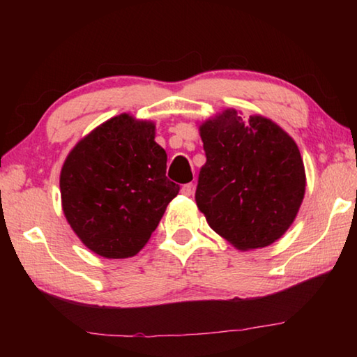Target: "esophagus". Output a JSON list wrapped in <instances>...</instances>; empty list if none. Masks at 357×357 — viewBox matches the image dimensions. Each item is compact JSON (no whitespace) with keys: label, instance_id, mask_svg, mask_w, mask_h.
I'll list each match as a JSON object with an SVG mask.
<instances>
[{"label":"esophagus","instance_id":"esophagus-1","mask_svg":"<svg viewBox=\"0 0 357 357\" xmlns=\"http://www.w3.org/2000/svg\"><path fill=\"white\" fill-rule=\"evenodd\" d=\"M192 192H193V184L192 183L184 184L183 187H181V193H183V195H185V197H190Z\"/></svg>","mask_w":357,"mask_h":357}]
</instances>
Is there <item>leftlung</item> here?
Listing matches in <instances>:
<instances>
[{"label":"left lung","instance_id":"left-lung-1","mask_svg":"<svg viewBox=\"0 0 357 357\" xmlns=\"http://www.w3.org/2000/svg\"><path fill=\"white\" fill-rule=\"evenodd\" d=\"M206 153L195 202L209 227L238 250L268 247L291 227L305 193L296 142L273 119L234 108L198 126Z\"/></svg>","mask_w":357,"mask_h":357}]
</instances>
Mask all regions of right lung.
Listing matches in <instances>:
<instances>
[{
	"label": "right lung",
	"mask_w": 357,
	"mask_h": 357,
	"mask_svg": "<svg viewBox=\"0 0 357 357\" xmlns=\"http://www.w3.org/2000/svg\"><path fill=\"white\" fill-rule=\"evenodd\" d=\"M155 124L121 113L84 135L66 157L59 189L66 220L96 255H137L179 185L168 181Z\"/></svg>",
	"instance_id": "obj_1"
}]
</instances>
